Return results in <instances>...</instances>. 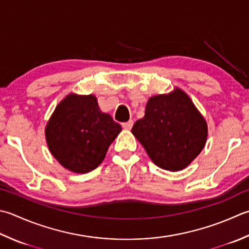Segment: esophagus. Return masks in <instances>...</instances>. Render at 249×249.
I'll use <instances>...</instances> for the list:
<instances>
[{
    "mask_svg": "<svg viewBox=\"0 0 249 249\" xmlns=\"http://www.w3.org/2000/svg\"><path fill=\"white\" fill-rule=\"evenodd\" d=\"M132 125H133V121L129 120V121H126V123L123 124V128L125 130H130L131 128H132Z\"/></svg>",
    "mask_w": 249,
    "mask_h": 249,
    "instance_id": "obj_1",
    "label": "esophagus"
}]
</instances>
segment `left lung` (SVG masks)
<instances>
[{
  "mask_svg": "<svg viewBox=\"0 0 249 249\" xmlns=\"http://www.w3.org/2000/svg\"><path fill=\"white\" fill-rule=\"evenodd\" d=\"M131 131L155 165L179 171L203 151L208 128L189 95L176 88L149 98L144 117Z\"/></svg>",
  "mask_w": 249,
  "mask_h": 249,
  "instance_id": "left-lung-1",
  "label": "left lung"
}]
</instances>
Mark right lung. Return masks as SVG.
I'll list each match as a JSON object with an SVG mask.
<instances>
[{
	"mask_svg": "<svg viewBox=\"0 0 249 249\" xmlns=\"http://www.w3.org/2000/svg\"><path fill=\"white\" fill-rule=\"evenodd\" d=\"M121 125L102 112L94 95L69 94L56 106L45 126L50 152L60 165L87 173L101 165Z\"/></svg>",
	"mask_w": 249,
	"mask_h": 249,
	"instance_id": "add662e5",
	"label": "right lung"
}]
</instances>
